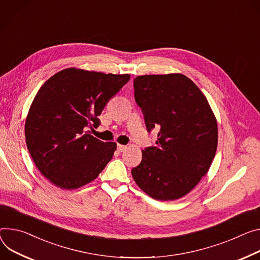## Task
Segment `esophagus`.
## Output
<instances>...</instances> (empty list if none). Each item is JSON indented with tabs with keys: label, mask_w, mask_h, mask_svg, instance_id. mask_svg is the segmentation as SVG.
I'll list each match as a JSON object with an SVG mask.
<instances>
[{
	"label": "esophagus",
	"mask_w": 260,
	"mask_h": 260,
	"mask_svg": "<svg viewBox=\"0 0 260 260\" xmlns=\"http://www.w3.org/2000/svg\"><path fill=\"white\" fill-rule=\"evenodd\" d=\"M126 148H127V146H125V145H121V144L117 145V149H118V151H120V152L124 151Z\"/></svg>",
	"instance_id": "obj_1"
}]
</instances>
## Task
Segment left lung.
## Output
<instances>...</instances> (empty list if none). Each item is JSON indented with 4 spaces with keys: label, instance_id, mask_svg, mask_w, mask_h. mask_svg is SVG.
<instances>
[{
    "label": "left lung",
    "instance_id": "1",
    "mask_svg": "<svg viewBox=\"0 0 260 260\" xmlns=\"http://www.w3.org/2000/svg\"><path fill=\"white\" fill-rule=\"evenodd\" d=\"M134 89L147 132L156 127L158 134L132 175L153 199H179L197 185L216 155V117L200 89L183 75L140 76Z\"/></svg>",
    "mask_w": 260,
    "mask_h": 260
}]
</instances>
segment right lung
<instances>
[{"instance_id": "obj_1", "label": "right lung", "mask_w": 260, "mask_h": 260, "mask_svg": "<svg viewBox=\"0 0 260 260\" xmlns=\"http://www.w3.org/2000/svg\"><path fill=\"white\" fill-rule=\"evenodd\" d=\"M129 79V75L66 68L42 85L30 107L25 136L44 177L74 190L99 176L116 143L103 142L86 131L101 124L105 106Z\"/></svg>"}]
</instances>
